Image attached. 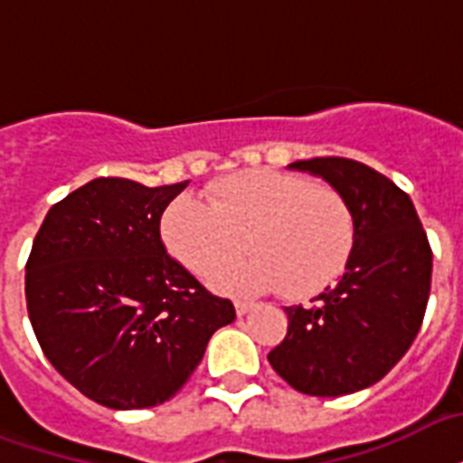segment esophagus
<instances>
[{
    "label": "esophagus",
    "instance_id": "34e87169",
    "mask_svg": "<svg viewBox=\"0 0 463 463\" xmlns=\"http://www.w3.org/2000/svg\"><path fill=\"white\" fill-rule=\"evenodd\" d=\"M252 306H255L252 301H242V298H235V313H238V316H245V313H250V310H252Z\"/></svg>",
    "mask_w": 463,
    "mask_h": 463
}]
</instances>
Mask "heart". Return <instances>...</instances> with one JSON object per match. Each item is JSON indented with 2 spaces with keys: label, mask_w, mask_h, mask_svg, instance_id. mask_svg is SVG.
I'll use <instances>...</instances> for the list:
<instances>
[{
  "label": "heart",
  "mask_w": 463,
  "mask_h": 463,
  "mask_svg": "<svg viewBox=\"0 0 463 463\" xmlns=\"http://www.w3.org/2000/svg\"><path fill=\"white\" fill-rule=\"evenodd\" d=\"M162 242L176 262L208 279L252 260L218 284L308 298L333 287L347 269L357 221L335 186L274 169H245L218 179L206 203L175 199L160 221Z\"/></svg>",
  "instance_id": "heart-1"
}]
</instances>
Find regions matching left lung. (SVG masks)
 Wrapping results in <instances>:
<instances>
[{"mask_svg": "<svg viewBox=\"0 0 463 463\" xmlns=\"http://www.w3.org/2000/svg\"><path fill=\"white\" fill-rule=\"evenodd\" d=\"M326 179L357 221L354 252L337 287L287 308L288 330L269 352L274 372L301 393L347 396L372 386L415 340L432 284V250L411 196L347 157L288 165Z\"/></svg>", "mask_w": 463, "mask_h": 463, "instance_id": "left-lung-1", "label": "left lung"}]
</instances>
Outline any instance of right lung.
Instances as JSON below:
<instances>
[{"mask_svg":"<svg viewBox=\"0 0 463 463\" xmlns=\"http://www.w3.org/2000/svg\"><path fill=\"white\" fill-rule=\"evenodd\" d=\"M189 182L99 176L48 211L26 262L31 326L60 376L114 411L175 396L235 320L167 255L160 218Z\"/></svg>","mask_w":463,"mask_h":463,"instance_id":"obj_1","label":"right lung"}]
</instances>
